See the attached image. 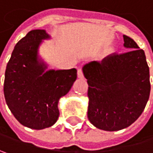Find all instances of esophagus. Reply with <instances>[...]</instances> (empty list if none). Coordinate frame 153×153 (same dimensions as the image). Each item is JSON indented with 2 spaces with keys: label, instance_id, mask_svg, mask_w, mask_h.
I'll use <instances>...</instances> for the list:
<instances>
[{
  "label": "esophagus",
  "instance_id": "1",
  "mask_svg": "<svg viewBox=\"0 0 153 153\" xmlns=\"http://www.w3.org/2000/svg\"><path fill=\"white\" fill-rule=\"evenodd\" d=\"M77 75H78V78H79V79L83 78V73H82V70H81L80 68H79V69H78Z\"/></svg>",
  "mask_w": 153,
  "mask_h": 153
}]
</instances>
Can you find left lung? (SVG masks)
<instances>
[{
  "mask_svg": "<svg viewBox=\"0 0 153 153\" xmlns=\"http://www.w3.org/2000/svg\"><path fill=\"white\" fill-rule=\"evenodd\" d=\"M123 54L110 55L101 63L86 64L88 84V117L100 130L116 131L129 127L140 117L149 100L150 72L145 51L128 36Z\"/></svg>",
  "mask_w": 153,
  "mask_h": 153,
  "instance_id": "left-lung-1",
  "label": "left lung"
}]
</instances>
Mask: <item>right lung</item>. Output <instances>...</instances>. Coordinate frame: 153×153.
Returning a JSON list of instances; mask_svg holds the SVG:
<instances>
[{"label":"right lung","instance_id":"right-lung-1","mask_svg":"<svg viewBox=\"0 0 153 153\" xmlns=\"http://www.w3.org/2000/svg\"><path fill=\"white\" fill-rule=\"evenodd\" d=\"M51 38L45 30H30L16 45L7 63L4 96L16 119L28 128L43 130L58 120V103L76 80L77 70H47L38 54L44 40Z\"/></svg>","mask_w":153,"mask_h":153}]
</instances>
